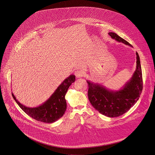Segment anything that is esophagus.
I'll return each instance as SVG.
<instances>
[{"label":"esophagus","mask_w":155,"mask_h":155,"mask_svg":"<svg viewBox=\"0 0 155 155\" xmlns=\"http://www.w3.org/2000/svg\"><path fill=\"white\" fill-rule=\"evenodd\" d=\"M74 74L77 78H81L84 76V73L81 70H77L74 71Z\"/></svg>","instance_id":"obj_1"}]
</instances>
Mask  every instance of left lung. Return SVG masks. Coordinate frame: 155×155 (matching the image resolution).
Here are the masks:
<instances>
[{"label":"left lung","mask_w":155,"mask_h":155,"mask_svg":"<svg viewBox=\"0 0 155 155\" xmlns=\"http://www.w3.org/2000/svg\"><path fill=\"white\" fill-rule=\"evenodd\" d=\"M111 38L125 44L132 45L115 33L110 32ZM137 68L131 80L117 91H109L101 85L87 81L88 96L92 106L102 114L117 117L129 110L138 100L143 90V77L140 57L136 52Z\"/></svg>","instance_id":"1"}]
</instances>
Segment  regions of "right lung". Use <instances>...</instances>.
<instances>
[{
	"instance_id": "1",
	"label": "right lung",
	"mask_w": 155,
	"mask_h": 155,
	"mask_svg": "<svg viewBox=\"0 0 155 155\" xmlns=\"http://www.w3.org/2000/svg\"><path fill=\"white\" fill-rule=\"evenodd\" d=\"M75 81V76L70 75L57 88L44 103L37 107L30 108L22 105L13 94L12 95L20 108L33 119L44 123H52L64 114L67 108L65 95L69 87Z\"/></svg>"
}]
</instances>
